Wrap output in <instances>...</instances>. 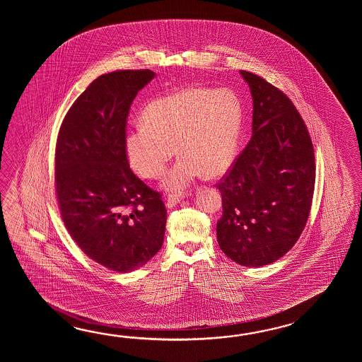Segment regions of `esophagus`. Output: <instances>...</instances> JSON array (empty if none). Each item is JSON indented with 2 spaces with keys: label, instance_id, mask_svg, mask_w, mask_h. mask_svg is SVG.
Segmentation results:
<instances>
[{
  "label": "esophagus",
  "instance_id": "esophagus-1",
  "mask_svg": "<svg viewBox=\"0 0 362 362\" xmlns=\"http://www.w3.org/2000/svg\"><path fill=\"white\" fill-rule=\"evenodd\" d=\"M186 197H187V194H170L167 197V202L170 206H175V204L180 203L181 200H184Z\"/></svg>",
  "mask_w": 362,
  "mask_h": 362
}]
</instances>
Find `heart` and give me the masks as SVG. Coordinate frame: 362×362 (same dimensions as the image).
<instances>
[{"label": "heart", "instance_id": "obj_1", "mask_svg": "<svg viewBox=\"0 0 362 362\" xmlns=\"http://www.w3.org/2000/svg\"><path fill=\"white\" fill-rule=\"evenodd\" d=\"M242 119L240 100L229 89L184 88L165 94L151 100L142 124L127 133V160L142 177H162L176 147L180 158L164 187L182 190L204 173L217 177L230 170Z\"/></svg>", "mask_w": 362, "mask_h": 362}]
</instances>
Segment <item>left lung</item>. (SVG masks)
<instances>
[{
    "instance_id": "1",
    "label": "left lung",
    "mask_w": 362,
    "mask_h": 362,
    "mask_svg": "<svg viewBox=\"0 0 362 362\" xmlns=\"http://www.w3.org/2000/svg\"><path fill=\"white\" fill-rule=\"evenodd\" d=\"M252 95V137L217 189L223 216L217 242L243 267L281 259L298 242L315 192V151L293 102L252 72L240 71Z\"/></svg>"
}]
</instances>
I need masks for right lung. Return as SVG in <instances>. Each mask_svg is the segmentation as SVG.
I'll list each match as a JSON object with an SVG mask.
<instances>
[{
    "mask_svg": "<svg viewBox=\"0 0 362 362\" xmlns=\"http://www.w3.org/2000/svg\"><path fill=\"white\" fill-rule=\"evenodd\" d=\"M150 69L95 78L64 116L55 148L62 218L86 256L117 273L144 267L162 248L167 209L129 168L127 117Z\"/></svg>",
    "mask_w": 362,
    "mask_h": 362,
    "instance_id": "right-lung-1",
    "label": "right lung"
}]
</instances>
